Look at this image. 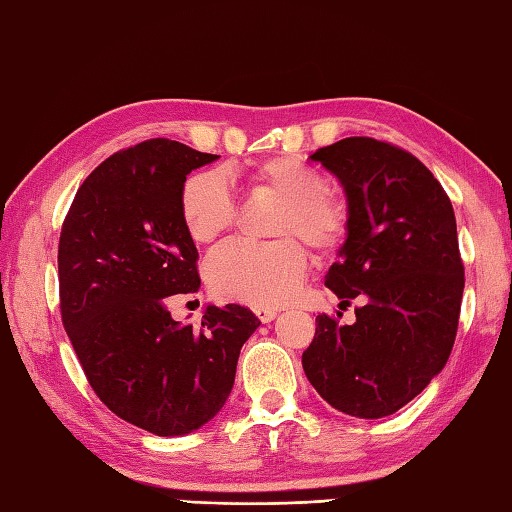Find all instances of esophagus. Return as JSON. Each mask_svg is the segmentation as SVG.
<instances>
[{
	"mask_svg": "<svg viewBox=\"0 0 512 512\" xmlns=\"http://www.w3.org/2000/svg\"><path fill=\"white\" fill-rule=\"evenodd\" d=\"M256 316H258L263 323H269V321H274V318H276V310H269V307H258Z\"/></svg>",
	"mask_w": 512,
	"mask_h": 512,
	"instance_id": "1",
	"label": "esophagus"
}]
</instances>
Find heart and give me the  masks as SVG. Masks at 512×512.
<instances>
[{
  "label": "heart",
  "mask_w": 512,
  "mask_h": 512,
  "mask_svg": "<svg viewBox=\"0 0 512 512\" xmlns=\"http://www.w3.org/2000/svg\"><path fill=\"white\" fill-rule=\"evenodd\" d=\"M254 191H267L283 200L272 234L274 243L236 240L207 258L205 276L218 298L252 307H278L292 298L307 272V245L332 252L350 227L347 205L330 194V180L321 169L296 156H276L249 171ZM182 223L200 245L234 227L238 207L234 191L220 171H200L182 187Z\"/></svg>",
  "instance_id": "1"
}]
</instances>
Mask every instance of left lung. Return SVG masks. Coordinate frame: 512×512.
Returning <instances> with one entry per match:
<instances>
[{
  "mask_svg": "<svg viewBox=\"0 0 512 512\" xmlns=\"http://www.w3.org/2000/svg\"><path fill=\"white\" fill-rule=\"evenodd\" d=\"M312 160L341 180L350 227L325 285L356 323L316 316L303 370L332 408L381 419L443 370L464 296L457 220L439 180L397 144L343 138Z\"/></svg>",
  "mask_w": 512,
  "mask_h": 512,
  "instance_id": "1",
  "label": "left lung"
}]
</instances>
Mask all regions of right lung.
<instances>
[{"mask_svg": "<svg viewBox=\"0 0 512 512\" xmlns=\"http://www.w3.org/2000/svg\"><path fill=\"white\" fill-rule=\"evenodd\" d=\"M216 158L169 138L113 153L77 189L60 234L62 323L86 379L106 408L158 437L216 417L260 325L234 303L207 305L200 327L169 312V296L200 287L182 187Z\"/></svg>", "mask_w": 512, "mask_h": 512, "instance_id": "add662e5", "label": "right lung"}]
</instances>
